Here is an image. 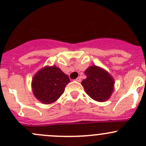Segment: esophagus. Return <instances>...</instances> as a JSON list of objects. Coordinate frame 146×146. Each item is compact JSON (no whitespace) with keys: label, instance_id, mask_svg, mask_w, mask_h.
<instances>
[{"label":"esophagus","instance_id":"34e87169","mask_svg":"<svg viewBox=\"0 0 146 146\" xmlns=\"http://www.w3.org/2000/svg\"><path fill=\"white\" fill-rule=\"evenodd\" d=\"M76 81H77V82H80V81H81V78H80V77H78V78H76Z\"/></svg>","mask_w":146,"mask_h":146}]
</instances>
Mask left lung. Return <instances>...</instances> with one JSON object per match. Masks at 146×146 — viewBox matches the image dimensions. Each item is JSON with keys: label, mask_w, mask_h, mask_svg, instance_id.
I'll list each match as a JSON object with an SVG mask.
<instances>
[{"label": "left lung", "mask_w": 146, "mask_h": 146, "mask_svg": "<svg viewBox=\"0 0 146 146\" xmlns=\"http://www.w3.org/2000/svg\"><path fill=\"white\" fill-rule=\"evenodd\" d=\"M87 78L81 85L85 92L94 100L103 102L108 100L113 92L114 80L106 70L96 66L88 68L85 72Z\"/></svg>", "instance_id": "obj_1"}]
</instances>
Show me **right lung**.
Returning a JSON list of instances; mask_svg holds the SVG:
<instances>
[{
	"instance_id": "1",
	"label": "right lung",
	"mask_w": 146,
	"mask_h": 146,
	"mask_svg": "<svg viewBox=\"0 0 146 146\" xmlns=\"http://www.w3.org/2000/svg\"><path fill=\"white\" fill-rule=\"evenodd\" d=\"M70 82L68 76L56 66L45 67L33 77L32 88L35 96L45 104H50L59 99Z\"/></svg>"
}]
</instances>
